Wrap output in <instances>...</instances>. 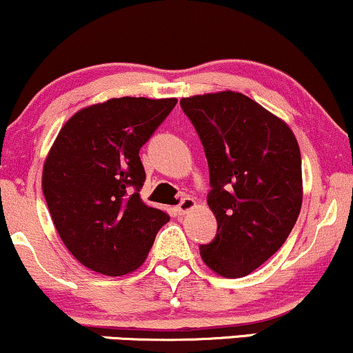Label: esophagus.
I'll return each mask as SVG.
<instances>
[{
  "label": "esophagus",
  "mask_w": 353,
  "mask_h": 353,
  "mask_svg": "<svg viewBox=\"0 0 353 353\" xmlns=\"http://www.w3.org/2000/svg\"><path fill=\"white\" fill-rule=\"evenodd\" d=\"M194 208H196V199H194V197H190V196H185V197H182L179 204H177V212L185 214Z\"/></svg>",
  "instance_id": "esophagus-1"
}]
</instances>
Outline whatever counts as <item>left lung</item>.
I'll list each match as a JSON object with an SVG mask.
<instances>
[{
    "label": "left lung",
    "instance_id": "1",
    "mask_svg": "<svg viewBox=\"0 0 353 353\" xmlns=\"http://www.w3.org/2000/svg\"><path fill=\"white\" fill-rule=\"evenodd\" d=\"M209 164L217 234L199 245L224 277H244L281 249L302 205V161L283 121L241 92L181 99Z\"/></svg>",
    "mask_w": 353,
    "mask_h": 353
}]
</instances>
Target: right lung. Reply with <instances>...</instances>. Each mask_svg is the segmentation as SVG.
<instances>
[{
    "instance_id": "right-lung-1",
    "label": "right lung",
    "mask_w": 353,
    "mask_h": 353,
    "mask_svg": "<svg viewBox=\"0 0 353 353\" xmlns=\"http://www.w3.org/2000/svg\"><path fill=\"white\" fill-rule=\"evenodd\" d=\"M177 99L119 98L76 112L43 169V192L64 245L88 269L124 275L144 262L169 221L145 205L141 148Z\"/></svg>"
}]
</instances>
